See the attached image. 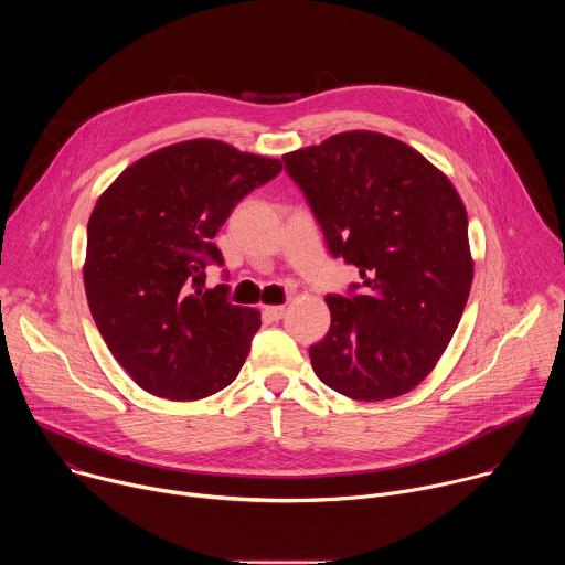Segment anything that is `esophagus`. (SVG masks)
<instances>
[{
	"label": "esophagus",
	"mask_w": 565,
	"mask_h": 565,
	"mask_svg": "<svg viewBox=\"0 0 565 565\" xmlns=\"http://www.w3.org/2000/svg\"><path fill=\"white\" fill-rule=\"evenodd\" d=\"M284 312H286V306H266V308H264V315H266L268 319H273V321L281 319Z\"/></svg>",
	"instance_id": "34e87169"
}]
</instances>
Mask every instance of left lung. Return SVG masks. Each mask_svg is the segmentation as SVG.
Returning <instances> with one entry per match:
<instances>
[{
  "mask_svg": "<svg viewBox=\"0 0 565 565\" xmlns=\"http://www.w3.org/2000/svg\"><path fill=\"white\" fill-rule=\"evenodd\" d=\"M333 257L360 270L358 295H329L331 329L310 347L315 375L364 402L416 388L465 310L473 259L451 181L397 138L355 129L284 153Z\"/></svg>",
  "mask_w": 565,
  "mask_h": 565,
  "instance_id": "obj_1",
  "label": "left lung"
}]
</instances>
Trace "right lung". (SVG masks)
Returning <instances> with one entry per match:
<instances>
[{
	"label": "right lung",
	"instance_id": "add662e5",
	"mask_svg": "<svg viewBox=\"0 0 565 565\" xmlns=\"http://www.w3.org/2000/svg\"><path fill=\"white\" fill-rule=\"evenodd\" d=\"M281 172V160L194 138L131 163L87 225L85 290L118 364L151 395L174 402L225 388L262 327L257 308L203 290L212 244L234 205Z\"/></svg>",
	"mask_w": 565,
	"mask_h": 565
}]
</instances>
